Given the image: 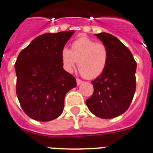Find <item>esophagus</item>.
<instances>
[{"label":"esophagus","instance_id":"esophagus-1","mask_svg":"<svg viewBox=\"0 0 153 153\" xmlns=\"http://www.w3.org/2000/svg\"><path fill=\"white\" fill-rule=\"evenodd\" d=\"M82 80H80V79H76V85H81V84H82Z\"/></svg>","mask_w":153,"mask_h":153}]
</instances>
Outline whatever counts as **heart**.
Masks as SVG:
<instances>
[{"label": "heart", "mask_w": 153, "mask_h": 153, "mask_svg": "<svg viewBox=\"0 0 153 153\" xmlns=\"http://www.w3.org/2000/svg\"><path fill=\"white\" fill-rule=\"evenodd\" d=\"M60 59L66 72L72 73L78 61L81 74L88 79H93L101 75L107 68L109 51L105 44L80 36L72 43L70 50L67 48L61 50Z\"/></svg>", "instance_id": "b5f03b06"}]
</instances>
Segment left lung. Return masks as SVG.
Wrapping results in <instances>:
<instances>
[{
	"label": "left lung",
	"instance_id": "left-lung-1",
	"mask_svg": "<svg viewBox=\"0 0 153 153\" xmlns=\"http://www.w3.org/2000/svg\"><path fill=\"white\" fill-rule=\"evenodd\" d=\"M96 36L107 46L109 60L105 72L92 81L94 92L86 100L88 109L97 117L111 119L128 108L136 91L137 62L126 46L107 33Z\"/></svg>",
	"mask_w": 153,
	"mask_h": 153
}]
</instances>
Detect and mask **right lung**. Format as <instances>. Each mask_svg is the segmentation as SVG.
Returning <instances> with one entry per match:
<instances>
[{
	"label": "right lung",
	"mask_w": 153,
	"mask_h": 153,
	"mask_svg": "<svg viewBox=\"0 0 153 153\" xmlns=\"http://www.w3.org/2000/svg\"><path fill=\"white\" fill-rule=\"evenodd\" d=\"M74 31L45 33L21 51L15 63L16 95L32 119L50 121L64 110L66 93L76 86L63 68L60 53Z\"/></svg>",
	"instance_id": "right-lung-1"
}]
</instances>
